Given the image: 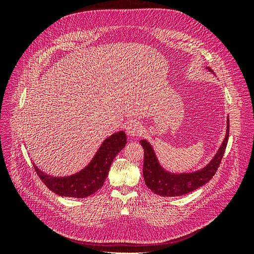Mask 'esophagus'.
Segmentation results:
<instances>
[{
  "label": "esophagus",
  "instance_id": "obj_1",
  "mask_svg": "<svg viewBox=\"0 0 254 254\" xmlns=\"http://www.w3.org/2000/svg\"><path fill=\"white\" fill-rule=\"evenodd\" d=\"M126 131L130 136H137V135H140L142 133L143 127L139 122L131 121L127 124Z\"/></svg>",
  "mask_w": 254,
  "mask_h": 254
}]
</instances>
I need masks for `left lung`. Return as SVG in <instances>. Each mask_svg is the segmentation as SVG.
Wrapping results in <instances>:
<instances>
[{
  "mask_svg": "<svg viewBox=\"0 0 254 254\" xmlns=\"http://www.w3.org/2000/svg\"><path fill=\"white\" fill-rule=\"evenodd\" d=\"M209 68V67H207ZM212 71L211 68H209ZM213 72V71H212ZM229 137V120L227 124V133L224 143L221 144L219 150L213 158L211 162L202 170L196 173L190 174H179L175 175L165 172L159 164L157 157L153 152L150 144L142 140L140 143L144 148V164H143V176L147 188L153 193L164 196V197H175L190 193L198 188L202 187L203 184L209 182L215 173L217 172L221 159L227 147Z\"/></svg>",
  "mask_w": 254,
  "mask_h": 254,
  "instance_id": "8db88e82",
  "label": "left lung"
}]
</instances>
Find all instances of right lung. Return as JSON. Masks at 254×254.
<instances>
[{"label":"right lung","instance_id":"add662e5","mask_svg":"<svg viewBox=\"0 0 254 254\" xmlns=\"http://www.w3.org/2000/svg\"><path fill=\"white\" fill-rule=\"evenodd\" d=\"M127 142L124 131L112 134L99 147L90 164L81 172L70 177H53L38 170L35 171L41 181L54 193L59 196L84 198L93 195L103 187L108 176L113 159L125 147Z\"/></svg>","mask_w":254,"mask_h":254}]
</instances>
